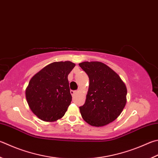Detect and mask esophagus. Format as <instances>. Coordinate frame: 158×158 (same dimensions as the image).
<instances>
[{
	"mask_svg": "<svg viewBox=\"0 0 158 158\" xmlns=\"http://www.w3.org/2000/svg\"><path fill=\"white\" fill-rule=\"evenodd\" d=\"M77 93V90H70V93L72 94V96H74Z\"/></svg>",
	"mask_w": 158,
	"mask_h": 158,
	"instance_id": "esophagus-1",
	"label": "esophagus"
}]
</instances>
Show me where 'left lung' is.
I'll return each mask as SVG.
<instances>
[{
	"mask_svg": "<svg viewBox=\"0 0 158 158\" xmlns=\"http://www.w3.org/2000/svg\"><path fill=\"white\" fill-rule=\"evenodd\" d=\"M79 66L88 74L90 84L80 113L88 124L103 127L117 118L127 103V90L115 72L102 62H83Z\"/></svg>",
	"mask_w": 158,
	"mask_h": 158,
	"instance_id": "left-lung-1",
	"label": "left lung"
}]
</instances>
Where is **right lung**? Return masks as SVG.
Returning a JSON list of instances; mask_svg holds the SVG:
<instances>
[{
	"instance_id": "add662e5",
	"label": "right lung",
	"mask_w": 158,
	"mask_h": 158,
	"mask_svg": "<svg viewBox=\"0 0 158 158\" xmlns=\"http://www.w3.org/2000/svg\"><path fill=\"white\" fill-rule=\"evenodd\" d=\"M74 66L70 61L54 62L31 79L26 99L31 110L43 121H56L65 114L72 101L68 75Z\"/></svg>"
}]
</instances>
